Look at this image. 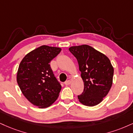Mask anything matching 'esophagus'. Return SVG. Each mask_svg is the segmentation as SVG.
Wrapping results in <instances>:
<instances>
[{"label": "esophagus", "instance_id": "esophagus-1", "mask_svg": "<svg viewBox=\"0 0 133 133\" xmlns=\"http://www.w3.org/2000/svg\"><path fill=\"white\" fill-rule=\"evenodd\" d=\"M71 83V81H70V80H68V81H65V82H64V84L65 85H69Z\"/></svg>", "mask_w": 133, "mask_h": 133}]
</instances>
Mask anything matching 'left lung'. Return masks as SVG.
<instances>
[{
  "instance_id": "8db88e82",
  "label": "left lung",
  "mask_w": 133,
  "mask_h": 133,
  "mask_svg": "<svg viewBox=\"0 0 133 133\" xmlns=\"http://www.w3.org/2000/svg\"><path fill=\"white\" fill-rule=\"evenodd\" d=\"M69 50L79 64L84 89L78 95L83 105L93 107L98 105L107 96L113 82L114 69L105 54L89 45L72 46Z\"/></svg>"
}]
</instances>
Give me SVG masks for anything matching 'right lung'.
<instances>
[{"instance_id":"obj_1","label":"right lung","mask_w":133,"mask_h":133,"mask_svg":"<svg viewBox=\"0 0 133 133\" xmlns=\"http://www.w3.org/2000/svg\"><path fill=\"white\" fill-rule=\"evenodd\" d=\"M61 51L59 48L41 46L27 54L19 65V87L27 100L39 108L52 105L61 90L49 64Z\"/></svg>"}]
</instances>
